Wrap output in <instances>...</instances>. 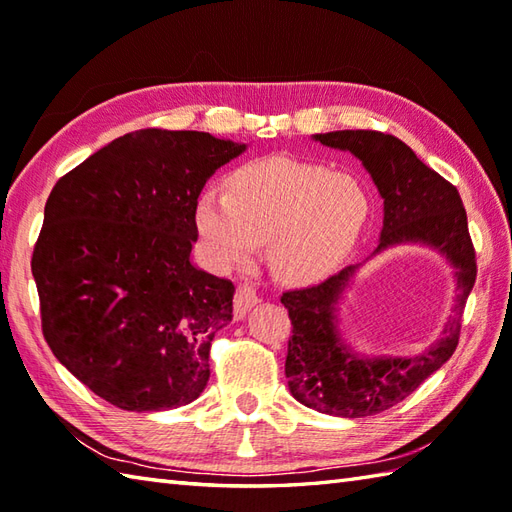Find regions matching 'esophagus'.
I'll use <instances>...</instances> for the list:
<instances>
[{
    "mask_svg": "<svg viewBox=\"0 0 512 512\" xmlns=\"http://www.w3.org/2000/svg\"><path fill=\"white\" fill-rule=\"evenodd\" d=\"M257 292L255 288L250 286H239L235 290V299H233V312H235V319H244L246 314L250 312V308L257 306Z\"/></svg>",
    "mask_w": 512,
    "mask_h": 512,
    "instance_id": "1",
    "label": "esophagus"
}]
</instances>
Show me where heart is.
I'll return each mask as SVG.
<instances>
[{
  "instance_id": "heart-1",
  "label": "heart",
  "mask_w": 512,
  "mask_h": 512,
  "mask_svg": "<svg viewBox=\"0 0 512 512\" xmlns=\"http://www.w3.org/2000/svg\"><path fill=\"white\" fill-rule=\"evenodd\" d=\"M367 215L356 178L286 156L246 162L228 176L226 193L209 187L195 202V228L217 264H244L268 239V264L288 284L328 277Z\"/></svg>"
}]
</instances>
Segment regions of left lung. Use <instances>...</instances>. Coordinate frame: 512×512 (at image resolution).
<instances>
[{"label": "left lung", "instance_id": "1", "mask_svg": "<svg viewBox=\"0 0 512 512\" xmlns=\"http://www.w3.org/2000/svg\"><path fill=\"white\" fill-rule=\"evenodd\" d=\"M314 138L352 151L372 173L385 200L378 250L400 242L429 244L447 255L458 277L455 317L442 339L416 358H361L343 345L334 306L354 273L352 266L321 284L286 290L281 297L292 323L286 356L290 394L330 416H376L416 391L458 347L464 306L477 277L475 248L458 189L424 165L400 138L374 129H343Z\"/></svg>", "mask_w": 512, "mask_h": 512}]
</instances>
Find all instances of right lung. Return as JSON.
<instances>
[{
  "mask_svg": "<svg viewBox=\"0 0 512 512\" xmlns=\"http://www.w3.org/2000/svg\"><path fill=\"white\" fill-rule=\"evenodd\" d=\"M246 145L138 129L54 184L32 250L52 354L125 411L189 405L209 380L235 286L191 264L195 202Z\"/></svg>",
  "mask_w": 512,
  "mask_h": 512,
  "instance_id": "add662e5",
  "label": "right lung"
}]
</instances>
